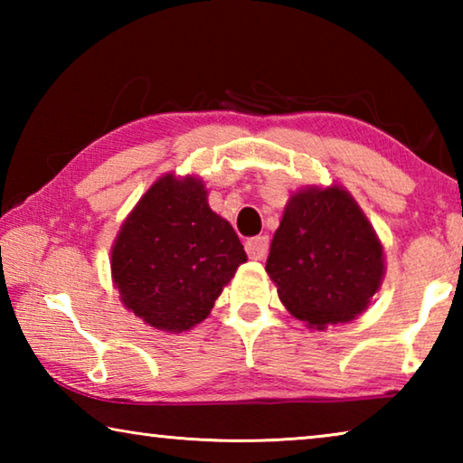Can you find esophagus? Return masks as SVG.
<instances>
[{"mask_svg": "<svg viewBox=\"0 0 463 463\" xmlns=\"http://www.w3.org/2000/svg\"><path fill=\"white\" fill-rule=\"evenodd\" d=\"M245 249L250 260L255 261H261L265 255H268V249H269V239L268 237H253L245 242Z\"/></svg>", "mask_w": 463, "mask_h": 463, "instance_id": "34e87169", "label": "esophagus"}]
</instances>
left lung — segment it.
I'll return each instance as SVG.
<instances>
[{"label": "left lung", "mask_w": 463, "mask_h": 463, "mask_svg": "<svg viewBox=\"0 0 463 463\" xmlns=\"http://www.w3.org/2000/svg\"><path fill=\"white\" fill-rule=\"evenodd\" d=\"M383 269L378 234L339 185H312L289 198L265 263L289 315L318 331L362 315Z\"/></svg>", "instance_id": "obj_1"}]
</instances>
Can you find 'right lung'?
Segmentation results:
<instances>
[{
    "label": "right lung",
    "instance_id": "add662e5",
    "mask_svg": "<svg viewBox=\"0 0 463 463\" xmlns=\"http://www.w3.org/2000/svg\"><path fill=\"white\" fill-rule=\"evenodd\" d=\"M247 253L208 206L202 179L163 175L120 226L112 279L124 307L159 331L182 333L210 315Z\"/></svg>",
    "mask_w": 463,
    "mask_h": 463
}]
</instances>
